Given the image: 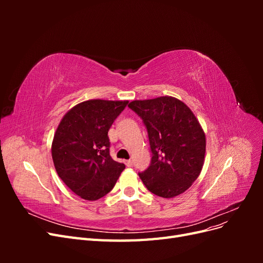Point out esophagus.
<instances>
[{
	"mask_svg": "<svg viewBox=\"0 0 263 263\" xmlns=\"http://www.w3.org/2000/svg\"><path fill=\"white\" fill-rule=\"evenodd\" d=\"M126 165L127 166H133V160H126Z\"/></svg>",
	"mask_w": 263,
	"mask_h": 263,
	"instance_id": "obj_1",
	"label": "esophagus"
}]
</instances>
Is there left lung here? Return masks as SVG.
<instances>
[{"label":"left lung","mask_w":263,"mask_h":263,"mask_svg":"<svg viewBox=\"0 0 263 263\" xmlns=\"http://www.w3.org/2000/svg\"><path fill=\"white\" fill-rule=\"evenodd\" d=\"M128 106L147 127L153 158L139 173L146 187L158 196L171 198L193 184L203 169L206 137L190 107L173 97L135 100Z\"/></svg>","instance_id":"1"}]
</instances>
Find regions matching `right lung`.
<instances>
[{"label":"right lung","mask_w":263,"mask_h":263,"mask_svg":"<svg viewBox=\"0 0 263 263\" xmlns=\"http://www.w3.org/2000/svg\"><path fill=\"white\" fill-rule=\"evenodd\" d=\"M127 103L100 99L79 103L62 117L54 133L51 156L55 171L84 200L106 195L125 169L109 156L107 133Z\"/></svg>","instance_id":"add662e5"}]
</instances>
